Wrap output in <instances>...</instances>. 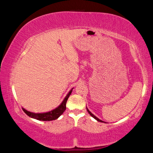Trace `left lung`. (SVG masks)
Returning a JSON list of instances; mask_svg holds the SVG:
<instances>
[{
    "label": "left lung",
    "mask_w": 153,
    "mask_h": 153,
    "mask_svg": "<svg viewBox=\"0 0 153 153\" xmlns=\"http://www.w3.org/2000/svg\"><path fill=\"white\" fill-rule=\"evenodd\" d=\"M87 110H88V113H89V114H90V116H92V117H94V119H96V120H98V122H100V123H104V122H103V121H102V120H100V119H98L97 117H96V116H94V115H93L92 114H91V112H90V111H89V110H88V108H87Z\"/></svg>",
    "instance_id": "obj_1"
}]
</instances>
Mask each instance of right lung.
I'll return each instance as SVG.
<instances>
[{
	"instance_id": "obj_1",
	"label": "right lung",
	"mask_w": 153,
	"mask_h": 153,
	"mask_svg": "<svg viewBox=\"0 0 153 153\" xmlns=\"http://www.w3.org/2000/svg\"><path fill=\"white\" fill-rule=\"evenodd\" d=\"M72 91V90L70 91V92L68 94V95L66 96H65L64 100H63L62 104H61L59 106L49 112L43 113V114H35V113H31L30 111H27V110L25 109L24 108H22V110L24 111L25 114L27 115V116H29L30 117H33V118L38 120H43V121L54 120L57 119L58 117L65 111V109H66V102L68 99L70 95L71 94Z\"/></svg>"
}]
</instances>
